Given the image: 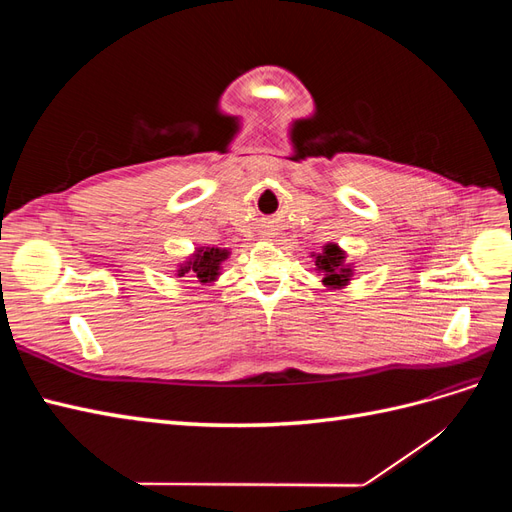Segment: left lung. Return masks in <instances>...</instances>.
I'll use <instances>...</instances> for the list:
<instances>
[{
    "label": "left lung",
    "mask_w": 512,
    "mask_h": 512,
    "mask_svg": "<svg viewBox=\"0 0 512 512\" xmlns=\"http://www.w3.org/2000/svg\"><path fill=\"white\" fill-rule=\"evenodd\" d=\"M316 260V271L322 273V284L327 288L348 286L354 273L352 265H346V252L337 243H327L320 254H312Z\"/></svg>",
    "instance_id": "1"
}]
</instances>
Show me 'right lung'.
<instances>
[{"label":"right lung","instance_id":"obj_1","mask_svg":"<svg viewBox=\"0 0 512 512\" xmlns=\"http://www.w3.org/2000/svg\"><path fill=\"white\" fill-rule=\"evenodd\" d=\"M230 256L228 250L224 247H196L194 254L185 258L179 269L177 275L183 277H196L200 284H213L215 280L220 277L222 271V262Z\"/></svg>","mask_w":512,"mask_h":512}]
</instances>
